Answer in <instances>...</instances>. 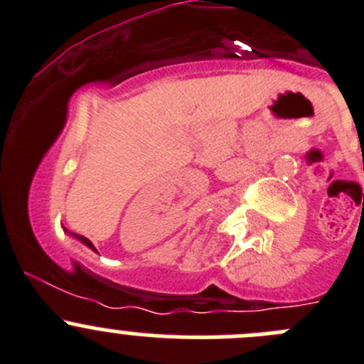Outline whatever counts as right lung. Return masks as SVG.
I'll use <instances>...</instances> for the list:
<instances>
[{
  "instance_id": "add662e5",
  "label": "right lung",
  "mask_w": 364,
  "mask_h": 364,
  "mask_svg": "<svg viewBox=\"0 0 364 364\" xmlns=\"http://www.w3.org/2000/svg\"><path fill=\"white\" fill-rule=\"evenodd\" d=\"M72 236H73V237H75V240H79V241H80V243H84V245H86V247H87V248H91V250H95V252H97V248H95V247H93V243H91V241H90V240H87V237H84V236H79V234H72Z\"/></svg>"
}]
</instances>
